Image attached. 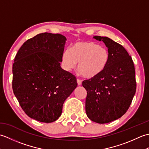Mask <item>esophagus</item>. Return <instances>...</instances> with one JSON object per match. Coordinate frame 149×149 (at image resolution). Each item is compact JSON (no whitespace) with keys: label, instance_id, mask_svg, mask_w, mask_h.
Instances as JSON below:
<instances>
[{"label":"esophagus","instance_id":"1","mask_svg":"<svg viewBox=\"0 0 149 149\" xmlns=\"http://www.w3.org/2000/svg\"><path fill=\"white\" fill-rule=\"evenodd\" d=\"M77 82L78 85H81L82 84V81L81 79H77Z\"/></svg>","mask_w":149,"mask_h":149}]
</instances>
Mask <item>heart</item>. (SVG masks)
<instances>
[{"mask_svg":"<svg viewBox=\"0 0 149 149\" xmlns=\"http://www.w3.org/2000/svg\"><path fill=\"white\" fill-rule=\"evenodd\" d=\"M109 53L106 48L92 42L79 41L66 50L63 54V63L67 70L74 68L77 63V70L86 78L100 74L109 61Z\"/></svg>","mask_w":149,"mask_h":149,"instance_id":"1","label":"heart"}]
</instances>
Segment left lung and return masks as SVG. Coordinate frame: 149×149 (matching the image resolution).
Returning <instances> with one entry per match:
<instances>
[{
  "mask_svg": "<svg viewBox=\"0 0 149 149\" xmlns=\"http://www.w3.org/2000/svg\"><path fill=\"white\" fill-rule=\"evenodd\" d=\"M108 48L109 61L102 72L83 81L87 91L86 113L99 123H109L127 112L136 89L134 65L124 47L107 37L95 36Z\"/></svg>",
  "mask_w": 149,
  "mask_h": 149,
  "instance_id": "8db88e82",
  "label": "left lung"
}]
</instances>
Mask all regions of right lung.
<instances>
[{
	"mask_svg": "<svg viewBox=\"0 0 149 149\" xmlns=\"http://www.w3.org/2000/svg\"><path fill=\"white\" fill-rule=\"evenodd\" d=\"M66 40L62 34H38L27 40L15 58L13 93L26 115L41 122L56 121L77 86L75 75L60 66Z\"/></svg>",
	"mask_w": 149,
	"mask_h": 149,
	"instance_id": "add662e5",
	"label": "right lung"
}]
</instances>
